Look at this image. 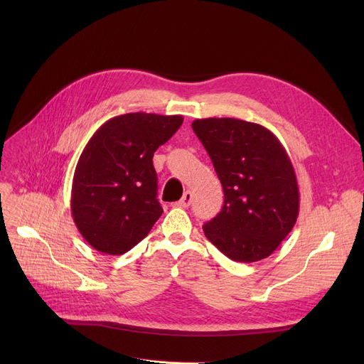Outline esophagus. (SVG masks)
Instances as JSON below:
<instances>
[{
	"mask_svg": "<svg viewBox=\"0 0 364 364\" xmlns=\"http://www.w3.org/2000/svg\"><path fill=\"white\" fill-rule=\"evenodd\" d=\"M192 199H193L192 192H190V190H187V192L183 195V198L176 205L180 206V208H188L190 203H192Z\"/></svg>",
	"mask_w": 364,
	"mask_h": 364,
	"instance_id": "34e87169",
	"label": "esophagus"
}]
</instances>
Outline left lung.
<instances>
[{
  "instance_id": "left-lung-1",
  "label": "left lung",
  "mask_w": 364,
  "mask_h": 364,
  "mask_svg": "<svg viewBox=\"0 0 364 364\" xmlns=\"http://www.w3.org/2000/svg\"><path fill=\"white\" fill-rule=\"evenodd\" d=\"M192 128L224 190L223 209L203 224L205 236L237 262L272 255L299 213L296 176L284 147L270 129L242 119H196Z\"/></svg>"
}]
</instances>
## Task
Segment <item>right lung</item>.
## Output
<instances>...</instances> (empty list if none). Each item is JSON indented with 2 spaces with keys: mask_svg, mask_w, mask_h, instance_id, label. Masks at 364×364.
Masks as SVG:
<instances>
[{
  "mask_svg": "<svg viewBox=\"0 0 364 364\" xmlns=\"http://www.w3.org/2000/svg\"><path fill=\"white\" fill-rule=\"evenodd\" d=\"M180 114L125 113L105 122L75 168L70 209L95 251L122 255L143 240L164 209L153 153L181 127Z\"/></svg>",
  "mask_w": 364,
  "mask_h": 364,
  "instance_id": "1",
  "label": "right lung"
}]
</instances>
